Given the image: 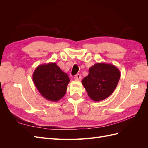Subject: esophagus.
I'll return each mask as SVG.
<instances>
[{
  "label": "esophagus",
  "instance_id": "esophagus-1",
  "mask_svg": "<svg viewBox=\"0 0 148 148\" xmlns=\"http://www.w3.org/2000/svg\"><path fill=\"white\" fill-rule=\"evenodd\" d=\"M74 79H75V80H81V79H82V76H81V75L77 74V75H76L75 76Z\"/></svg>",
  "mask_w": 148,
  "mask_h": 148
}]
</instances>
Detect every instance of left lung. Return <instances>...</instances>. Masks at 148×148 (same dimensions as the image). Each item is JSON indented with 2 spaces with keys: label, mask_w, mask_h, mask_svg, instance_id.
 Segmentation results:
<instances>
[{
  "label": "left lung",
  "mask_w": 148,
  "mask_h": 148,
  "mask_svg": "<svg viewBox=\"0 0 148 148\" xmlns=\"http://www.w3.org/2000/svg\"><path fill=\"white\" fill-rule=\"evenodd\" d=\"M120 71L114 65L97 63L89 69V74L82 80L88 95L94 101L110 96L117 86Z\"/></svg>",
  "instance_id": "left-lung-1"
}]
</instances>
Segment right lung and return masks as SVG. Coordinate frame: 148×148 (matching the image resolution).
I'll return each mask as SVG.
<instances>
[{"mask_svg": "<svg viewBox=\"0 0 148 148\" xmlns=\"http://www.w3.org/2000/svg\"><path fill=\"white\" fill-rule=\"evenodd\" d=\"M33 79L42 96L53 102L59 101L64 96L70 81L68 75L55 62L39 65L33 74Z\"/></svg>", "mask_w": 148, "mask_h": 148, "instance_id": "1", "label": "right lung"}]
</instances>
